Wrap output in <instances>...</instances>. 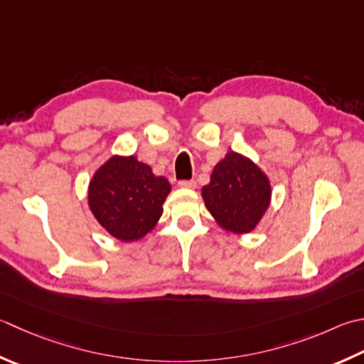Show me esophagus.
<instances>
[{"instance_id":"esophagus-1","label":"esophagus","mask_w":364,"mask_h":364,"mask_svg":"<svg viewBox=\"0 0 364 364\" xmlns=\"http://www.w3.org/2000/svg\"><path fill=\"white\" fill-rule=\"evenodd\" d=\"M197 183L194 180L191 181H180V188H184V189H196Z\"/></svg>"}]
</instances>
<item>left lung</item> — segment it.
<instances>
[{"instance_id":"obj_1","label":"left lung","mask_w":364,"mask_h":364,"mask_svg":"<svg viewBox=\"0 0 364 364\" xmlns=\"http://www.w3.org/2000/svg\"><path fill=\"white\" fill-rule=\"evenodd\" d=\"M272 181L247 156L229 151L213 168L202 198L224 230L246 235L255 230L272 203Z\"/></svg>"}]
</instances>
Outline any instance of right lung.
I'll use <instances>...</instances> for the list:
<instances>
[{"mask_svg":"<svg viewBox=\"0 0 364 364\" xmlns=\"http://www.w3.org/2000/svg\"><path fill=\"white\" fill-rule=\"evenodd\" d=\"M170 191L167 178L134 154H113L91 176L88 208L110 237L132 243L158 225Z\"/></svg>","mask_w":364,"mask_h":364,"instance_id":"add662e5","label":"right lung"}]
</instances>
